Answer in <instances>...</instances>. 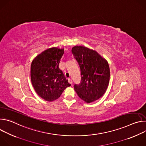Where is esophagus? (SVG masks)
Masks as SVG:
<instances>
[{
	"label": "esophagus",
	"instance_id": "obj_1",
	"mask_svg": "<svg viewBox=\"0 0 146 146\" xmlns=\"http://www.w3.org/2000/svg\"><path fill=\"white\" fill-rule=\"evenodd\" d=\"M68 81H69V82L70 83V84H71V85H72L73 84V81L72 80H70V79H69V80H68Z\"/></svg>",
	"mask_w": 146,
	"mask_h": 146
}]
</instances>
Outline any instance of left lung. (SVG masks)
<instances>
[{"instance_id": "8db88e82", "label": "left lung", "mask_w": 146, "mask_h": 146, "mask_svg": "<svg viewBox=\"0 0 146 146\" xmlns=\"http://www.w3.org/2000/svg\"><path fill=\"white\" fill-rule=\"evenodd\" d=\"M72 52L78 63L81 77L80 84H74V90L87 103L99 99L109 86L110 74L108 61L96 51L84 46H76Z\"/></svg>"}]
</instances>
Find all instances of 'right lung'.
Instances as JSON below:
<instances>
[{
  "mask_svg": "<svg viewBox=\"0 0 146 146\" xmlns=\"http://www.w3.org/2000/svg\"><path fill=\"white\" fill-rule=\"evenodd\" d=\"M64 48L52 47L38 55L32 61L31 78L36 93L43 99L54 101L71 85L59 68Z\"/></svg>",
  "mask_w": 146,
  "mask_h": 146,
  "instance_id": "1",
  "label": "right lung"
}]
</instances>
